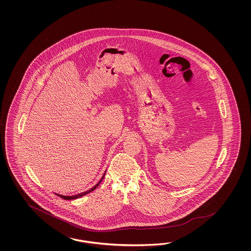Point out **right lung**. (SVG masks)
I'll return each instance as SVG.
<instances>
[{
    "label": "right lung",
    "mask_w": 251,
    "mask_h": 251,
    "mask_svg": "<svg viewBox=\"0 0 251 251\" xmlns=\"http://www.w3.org/2000/svg\"><path fill=\"white\" fill-rule=\"evenodd\" d=\"M105 174H106V171H105V173H104V175L102 176V177H101V179L99 180L98 184H96L92 189L90 190H86V191H84V192H82V193H79V194H76V195H73V196H63V195H61V194H56V195H58L59 197L62 198V199H64V200H75V199H78V198L83 197L84 195H86V194H88V193H90L91 191L93 190H96L98 187H99V184L101 183V181L103 180V178H104V176H105Z\"/></svg>",
    "instance_id": "obj_1"
}]
</instances>
